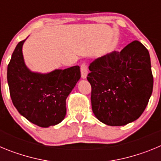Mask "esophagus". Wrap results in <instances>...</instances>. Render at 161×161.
<instances>
[{"label":"esophagus","instance_id":"obj_1","mask_svg":"<svg viewBox=\"0 0 161 161\" xmlns=\"http://www.w3.org/2000/svg\"><path fill=\"white\" fill-rule=\"evenodd\" d=\"M80 72H81V77L83 79L86 78L88 74V65L86 63H83L80 65Z\"/></svg>","mask_w":161,"mask_h":161}]
</instances>
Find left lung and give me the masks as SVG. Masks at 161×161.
<instances>
[{"mask_svg": "<svg viewBox=\"0 0 161 161\" xmlns=\"http://www.w3.org/2000/svg\"><path fill=\"white\" fill-rule=\"evenodd\" d=\"M89 69L92 109L98 120L124 126L140 117L153 89L150 55L141 42L97 58Z\"/></svg>", "mask_w": 161, "mask_h": 161, "instance_id": "1", "label": "left lung"}]
</instances>
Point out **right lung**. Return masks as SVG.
Here are the masks:
<instances>
[{
    "mask_svg": "<svg viewBox=\"0 0 161 161\" xmlns=\"http://www.w3.org/2000/svg\"><path fill=\"white\" fill-rule=\"evenodd\" d=\"M25 40L17 45L7 69L13 104L34 124L41 127L54 126L66 115V99L80 78V67L57 69L47 74L31 72L22 55Z\"/></svg>",
    "mask_w": 161,
    "mask_h": 161,
    "instance_id": "right-lung-1",
    "label": "right lung"
}]
</instances>
